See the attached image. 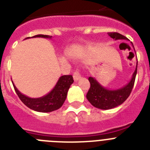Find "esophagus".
<instances>
[{
  "instance_id": "1",
  "label": "esophagus",
  "mask_w": 150,
  "mask_h": 150,
  "mask_svg": "<svg viewBox=\"0 0 150 150\" xmlns=\"http://www.w3.org/2000/svg\"><path fill=\"white\" fill-rule=\"evenodd\" d=\"M73 77H74V81H77V80H79L81 78V75H80V73L79 72V71H76L74 73Z\"/></svg>"
}]
</instances>
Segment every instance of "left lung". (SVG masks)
Segmentation results:
<instances>
[{"label":"left lung","instance_id":"obj_1","mask_svg":"<svg viewBox=\"0 0 150 150\" xmlns=\"http://www.w3.org/2000/svg\"><path fill=\"white\" fill-rule=\"evenodd\" d=\"M108 35L115 40H128L125 36L116 32H110L108 33ZM137 71V62L131 80L125 86L116 89L107 88L101 86L95 77L90 76L88 77V81L91 86L86 95L87 99L91 105L100 110H110L120 106L128 98L132 92Z\"/></svg>","mask_w":150,"mask_h":150}]
</instances>
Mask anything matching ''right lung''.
Masks as SVG:
<instances>
[{
	"label": "right lung",
	"instance_id": "add662e5",
	"mask_svg": "<svg viewBox=\"0 0 150 150\" xmlns=\"http://www.w3.org/2000/svg\"><path fill=\"white\" fill-rule=\"evenodd\" d=\"M32 38H43L51 39L52 36L38 34ZM27 38L25 39H28ZM16 92L18 98L25 105L34 111L41 112H50L59 109L67 98L69 88L74 83V79L71 75H64L59 77L56 85L46 95L37 98H31L23 95L18 91L13 82H12Z\"/></svg>",
	"mask_w": 150,
	"mask_h": 150
}]
</instances>
